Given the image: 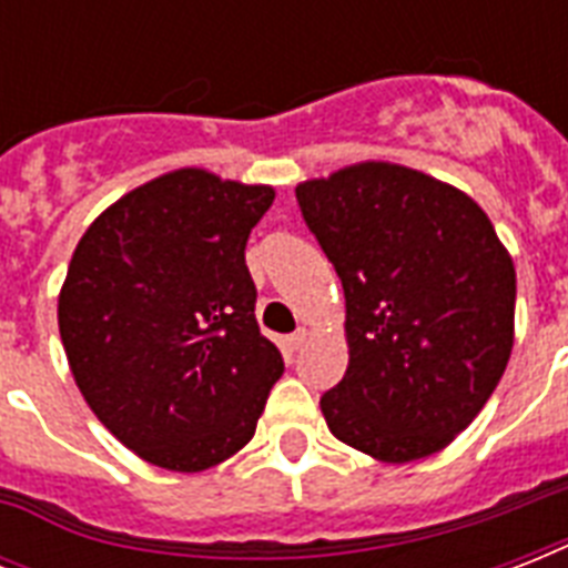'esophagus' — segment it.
I'll list each match as a JSON object with an SVG mask.
<instances>
[{
    "mask_svg": "<svg viewBox=\"0 0 568 568\" xmlns=\"http://www.w3.org/2000/svg\"><path fill=\"white\" fill-rule=\"evenodd\" d=\"M306 338H310V329L306 327L294 329L292 336H288V351H301V347L306 345Z\"/></svg>",
    "mask_w": 568,
    "mask_h": 568,
    "instance_id": "obj_1",
    "label": "esophagus"
}]
</instances>
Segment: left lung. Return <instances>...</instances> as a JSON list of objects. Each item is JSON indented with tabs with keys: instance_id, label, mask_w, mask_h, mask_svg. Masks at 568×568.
Wrapping results in <instances>:
<instances>
[{
	"instance_id": "left-lung-1",
	"label": "left lung",
	"mask_w": 568,
	"mask_h": 568,
	"mask_svg": "<svg viewBox=\"0 0 568 568\" xmlns=\"http://www.w3.org/2000/svg\"><path fill=\"white\" fill-rule=\"evenodd\" d=\"M294 194L345 288L351 363L321 397L327 427L383 463L430 457L507 368L510 253L471 196L400 164H354Z\"/></svg>"
}]
</instances>
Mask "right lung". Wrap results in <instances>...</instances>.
Masks as SVG:
<instances>
[{"instance_id": "right-lung-1", "label": "right lung", "mask_w": 568, "mask_h": 568, "mask_svg": "<svg viewBox=\"0 0 568 568\" xmlns=\"http://www.w3.org/2000/svg\"><path fill=\"white\" fill-rule=\"evenodd\" d=\"M274 189L182 168L79 241L58 329L93 415L138 457L203 471L253 439L283 356L258 333L250 230Z\"/></svg>"}]
</instances>
